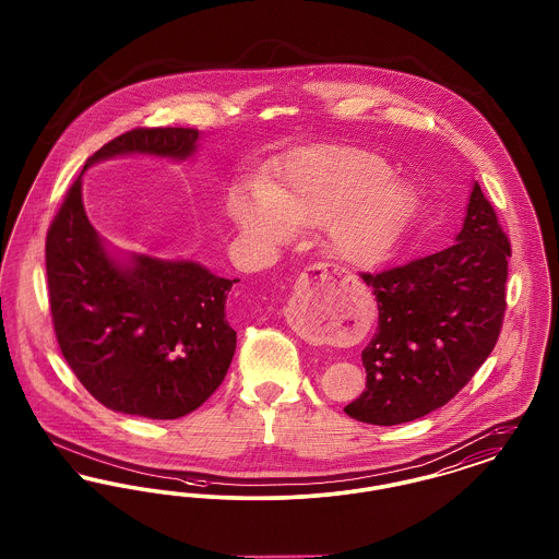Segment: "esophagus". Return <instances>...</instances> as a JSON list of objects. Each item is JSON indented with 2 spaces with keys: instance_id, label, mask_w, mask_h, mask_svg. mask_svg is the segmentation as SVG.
Listing matches in <instances>:
<instances>
[{
  "instance_id": "1",
  "label": "esophagus",
  "mask_w": 559,
  "mask_h": 559,
  "mask_svg": "<svg viewBox=\"0 0 559 559\" xmlns=\"http://www.w3.org/2000/svg\"><path fill=\"white\" fill-rule=\"evenodd\" d=\"M335 274V270L329 266V264H310L301 272V278L304 283H310V281H326ZM285 319L292 324V329H295L301 337L310 340V342H320V333L317 329H312L304 317H301V299H299V293L295 292L285 308Z\"/></svg>"
}]
</instances>
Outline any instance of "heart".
Returning <instances> with one entry per match:
<instances>
[{"label":"heart","mask_w":559,"mask_h":559,"mask_svg":"<svg viewBox=\"0 0 559 559\" xmlns=\"http://www.w3.org/2000/svg\"><path fill=\"white\" fill-rule=\"evenodd\" d=\"M392 169L349 148L295 153L281 182L264 185L262 199L237 190L228 213L240 235L255 245H281L292 230L326 228L331 251L347 266L381 264L396 245L411 210L399 185H385Z\"/></svg>","instance_id":"obj_1"}]
</instances>
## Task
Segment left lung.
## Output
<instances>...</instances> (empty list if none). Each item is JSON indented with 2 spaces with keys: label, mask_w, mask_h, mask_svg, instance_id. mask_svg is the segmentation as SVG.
<instances>
[{
  "label": "left lung",
  "mask_w": 559,
  "mask_h": 559,
  "mask_svg": "<svg viewBox=\"0 0 559 559\" xmlns=\"http://www.w3.org/2000/svg\"><path fill=\"white\" fill-rule=\"evenodd\" d=\"M509 258V237L476 182L451 247L374 274L360 272L379 320L362 349L367 390L347 404V415L399 426L454 399L501 335Z\"/></svg>",
  "instance_id": "obj_1"
}]
</instances>
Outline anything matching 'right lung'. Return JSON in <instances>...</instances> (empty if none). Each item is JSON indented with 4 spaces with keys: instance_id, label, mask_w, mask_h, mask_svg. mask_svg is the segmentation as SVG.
<instances>
[{
    "instance_id": "1",
    "label": "right lung",
    "mask_w": 559,
    "mask_h": 559,
    "mask_svg": "<svg viewBox=\"0 0 559 559\" xmlns=\"http://www.w3.org/2000/svg\"><path fill=\"white\" fill-rule=\"evenodd\" d=\"M194 128H135L107 142L83 171L115 155L151 153L187 159ZM71 185L46 237L53 333L81 385L110 411L178 419L224 381L237 347L226 320L235 281L197 262L133 255L112 260Z\"/></svg>"
}]
</instances>
